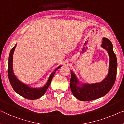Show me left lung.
<instances>
[{"mask_svg": "<svg viewBox=\"0 0 124 124\" xmlns=\"http://www.w3.org/2000/svg\"><path fill=\"white\" fill-rule=\"evenodd\" d=\"M101 46L108 51L110 58L109 70L106 78L101 82L95 84H81L75 74L71 71L70 87L75 97L82 101H91L106 95L113 86L117 73V62L113 51V46L108 39L103 37ZM80 85V86H78Z\"/></svg>", "mask_w": 124, "mask_h": 124, "instance_id": "1", "label": "left lung"}]
</instances>
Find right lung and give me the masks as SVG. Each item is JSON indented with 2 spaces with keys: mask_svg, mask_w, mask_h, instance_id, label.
I'll use <instances>...</instances> for the list:
<instances>
[{
  "mask_svg": "<svg viewBox=\"0 0 124 124\" xmlns=\"http://www.w3.org/2000/svg\"><path fill=\"white\" fill-rule=\"evenodd\" d=\"M16 46V44L14 46L13 48L11 49L10 52V54L9 56V62L8 66V78L11 86H12L13 88L18 94L21 95V96L25 98V99L29 100H35L37 99L42 96L44 93H46L48 87L50 85L52 79L54 76V73L57 70L60 68L61 66L57 67L56 70L53 71V72L49 76L48 80L46 84L43 87L40 88H32L29 87L23 83L21 82L14 75L13 70V56L14 49Z\"/></svg>",
  "mask_w": 124,
  "mask_h": 124,
  "instance_id": "1",
  "label": "right lung"
}]
</instances>
